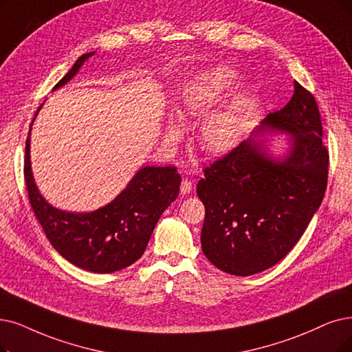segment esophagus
Instances as JSON below:
<instances>
[{"instance_id": "34e87169", "label": "esophagus", "mask_w": 352, "mask_h": 352, "mask_svg": "<svg viewBox=\"0 0 352 352\" xmlns=\"http://www.w3.org/2000/svg\"><path fill=\"white\" fill-rule=\"evenodd\" d=\"M192 192V184L188 179H184L180 184V193L182 195H189Z\"/></svg>"}]
</instances>
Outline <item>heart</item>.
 <instances>
[{
	"mask_svg": "<svg viewBox=\"0 0 352 352\" xmlns=\"http://www.w3.org/2000/svg\"><path fill=\"white\" fill-rule=\"evenodd\" d=\"M234 78L232 70L225 66H217L195 75L185 83L179 94L176 107L177 117L188 120L206 114L227 92ZM244 107L245 96L243 94H234L204 117L196 140L205 153L222 154L236 146L241 137ZM166 138L168 142H177L180 138V127L176 122H168Z\"/></svg>",
	"mask_w": 352,
	"mask_h": 352,
	"instance_id": "heart-1",
	"label": "heart"
}]
</instances>
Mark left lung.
Instances as JSON below:
<instances>
[{
    "mask_svg": "<svg viewBox=\"0 0 352 352\" xmlns=\"http://www.w3.org/2000/svg\"><path fill=\"white\" fill-rule=\"evenodd\" d=\"M290 101L251 137L205 170L196 193L205 205V257L219 270L251 276L296 245L323 199L328 150L315 98L294 80ZM287 135L276 153L261 135Z\"/></svg>",
    "mask_w": 352,
    "mask_h": 352,
    "instance_id": "left-lung-1",
    "label": "left lung"
}]
</instances>
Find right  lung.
<instances>
[{
	"mask_svg": "<svg viewBox=\"0 0 352 352\" xmlns=\"http://www.w3.org/2000/svg\"><path fill=\"white\" fill-rule=\"evenodd\" d=\"M95 52L82 54L53 91L74 79ZM25 142L24 177L34 215L46 238L59 254L79 269L92 273H114L135 263L148 244L162 214L176 201L180 175L172 166L138 168L114 199L91 212H70L53 206L40 193L32 170L30 134Z\"/></svg>",
	"mask_w": 352,
	"mask_h": 352,
	"instance_id": "1",
	"label": "right lung"
}]
</instances>
